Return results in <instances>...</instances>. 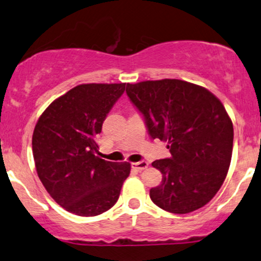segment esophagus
Wrapping results in <instances>:
<instances>
[{
	"label": "esophagus",
	"instance_id": "obj_1",
	"mask_svg": "<svg viewBox=\"0 0 261 261\" xmlns=\"http://www.w3.org/2000/svg\"><path fill=\"white\" fill-rule=\"evenodd\" d=\"M148 167V163L146 161H141V162H137V163H132V168L135 169V170L141 171L144 169H146Z\"/></svg>",
	"mask_w": 261,
	"mask_h": 261
}]
</instances>
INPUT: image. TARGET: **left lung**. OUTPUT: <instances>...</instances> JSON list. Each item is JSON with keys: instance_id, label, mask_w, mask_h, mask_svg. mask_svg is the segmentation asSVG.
Masks as SVG:
<instances>
[{"instance_id": "1", "label": "left lung", "mask_w": 261, "mask_h": 261, "mask_svg": "<svg viewBox=\"0 0 261 261\" xmlns=\"http://www.w3.org/2000/svg\"><path fill=\"white\" fill-rule=\"evenodd\" d=\"M126 92L151 137L167 141L171 153L152 163L163 178L151 188V200L177 215L205 206L231 162L234 128L222 101L205 87L178 79L127 84Z\"/></svg>"}]
</instances>
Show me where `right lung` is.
I'll return each instance as SVG.
<instances>
[{
  "mask_svg": "<svg viewBox=\"0 0 261 261\" xmlns=\"http://www.w3.org/2000/svg\"><path fill=\"white\" fill-rule=\"evenodd\" d=\"M126 84H81L56 98L32 135L36 170L50 197L68 212L92 217L116 204L128 162L98 157L97 134Z\"/></svg>",
  "mask_w": 261,
  "mask_h": 261,
  "instance_id": "add662e5",
  "label": "right lung"
}]
</instances>
